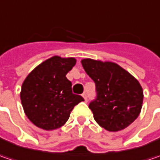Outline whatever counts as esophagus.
<instances>
[{"label": "esophagus", "mask_w": 160, "mask_h": 160, "mask_svg": "<svg viewBox=\"0 0 160 160\" xmlns=\"http://www.w3.org/2000/svg\"><path fill=\"white\" fill-rule=\"evenodd\" d=\"M82 96H83V98L84 99V101H85V102H87V96H86V93H85V92H83V94H82Z\"/></svg>", "instance_id": "34e87169"}]
</instances>
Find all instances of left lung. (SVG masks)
<instances>
[{
    "mask_svg": "<svg viewBox=\"0 0 160 160\" xmlns=\"http://www.w3.org/2000/svg\"><path fill=\"white\" fill-rule=\"evenodd\" d=\"M81 63L95 83L97 97L89 108L96 122L109 132L130 126L142 107L143 91L138 80L114 62L83 58Z\"/></svg>",
    "mask_w": 160,
    "mask_h": 160,
    "instance_id": "obj_1",
    "label": "left lung"
}]
</instances>
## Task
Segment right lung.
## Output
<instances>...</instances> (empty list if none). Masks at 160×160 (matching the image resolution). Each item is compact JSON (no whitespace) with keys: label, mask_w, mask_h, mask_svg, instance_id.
<instances>
[{"label":"right lung","mask_w":160,"mask_h":160,"mask_svg":"<svg viewBox=\"0 0 160 160\" xmlns=\"http://www.w3.org/2000/svg\"><path fill=\"white\" fill-rule=\"evenodd\" d=\"M77 63L75 58L53 56L31 71L22 83L24 112L34 126L51 131L64 126L82 96L72 92L66 75Z\"/></svg>","instance_id":"add662e5"}]
</instances>
